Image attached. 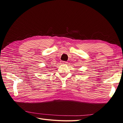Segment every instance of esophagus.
Listing matches in <instances>:
<instances>
[{
  "instance_id": "obj_1",
  "label": "esophagus",
  "mask_w": 123,
  "mask_h": 123,
  "mask_svg": "<svg viewBox=\"0 0 123 123\" xmlns=\"http://www.w3.org/2000/svg\"><path fill=\"white\" fill-rule=\"evenodd\" d=\"M61 63L62 64H67L68 63V62H67V61H62L61 62Z\"/></svg>"
}]
</instances>
